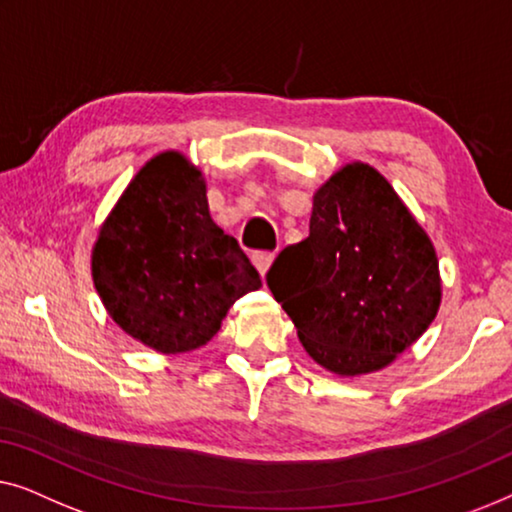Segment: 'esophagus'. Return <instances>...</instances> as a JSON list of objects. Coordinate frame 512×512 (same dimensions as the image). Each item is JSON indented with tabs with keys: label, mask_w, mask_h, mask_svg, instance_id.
<instances>
[{
	"label": "esophagus",
	"mask_w": 512,
	"mask_h": 512,
	"mask_svg": "<svg viewBox=\"0 0 512 512\" xmlns=\"http://www.w3.org/2000/svg\"><path fill=\"white\" fill-rule=\"evenodd\" d=\"M273 257H276V255L269 253V250H259V253H255V255H253V264L257 266V271L262 273V276H264L266 271H269V266H271V262H273Z\"/></svg>",
	"instance_id": "obj_1"
}]
</instances>
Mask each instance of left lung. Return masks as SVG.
Masks as SVG:
<instances>
[{"label":"left lung","mask_w":512,"mask_h":512,"mask_svg":"<svg viewBox=\"0 0 512 512\" xmlns=\"http://www.w3.org/2000/svg\"><path fill=\"white\" fill-rule=\"evenodd\" d=\"M308 355L338 376L385 369L441 306L436 250L394 187L352 162L315 192L311 234L266 273Z\"/></svg>","instance_id":"obj_1"}]
</instances>
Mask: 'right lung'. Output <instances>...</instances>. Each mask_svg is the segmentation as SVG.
I'll use <instances>...</instances> for the list:
<instances>
[{
  "label": "right lung",
  "mask_w": 512,
  "mask_h": 512,
  "mask_svg": "<svg viewBox=\"0 0 512 512\" xmlns=\"http://www.w3.org/2000/svg\"><path fill=\"white\" fill-rule=\"evenodd\" d=\"M92 278L115 325L164 355L206 345L229 306L262 285L208 213L201 171L174 150L122 192L99 229Z\"/></svg>",
  "instance_id": "1"
}]
</instances>
